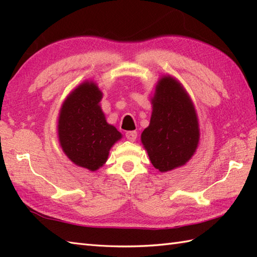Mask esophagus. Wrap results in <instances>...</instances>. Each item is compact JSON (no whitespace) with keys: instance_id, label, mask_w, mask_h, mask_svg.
Wrapping results in <instances>:
<instances>
[{"instance_id":"obj_1","label":"esophagus","mask_w":257,"mask_h":257,"mask_svg":"<svg viewBox=\"0 0 257 257\" xmlns=\"http://www.w3.org/2000/svg\"><path fill=\"white\" fill-rule=\"evenodd\" d=\"M125 138L129 141H135L137 139V132H128L125 133Z\"/></svg>"}]
</instances>
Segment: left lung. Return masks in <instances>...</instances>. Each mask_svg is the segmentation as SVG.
Wrapping results in <instances>:
<instances>
[{
	"label": "left lung",
	"instance_id": "8db88e82",
	"mask_svg": "<svg viewBox=\"0 0 257 257\" xmlns=\"http://www.w3.org/2000/svg\"><path fill=\"white\" fill-rule=\"evenodd\" d=\"M150 124L141 141L150 161L161 172L183 166L199 144V123L193 103L178 81L167 76L159 80L152 99Z\"/></svg>",
	"mask_w": 257,
	"mask_h": 257
}]
</instances>
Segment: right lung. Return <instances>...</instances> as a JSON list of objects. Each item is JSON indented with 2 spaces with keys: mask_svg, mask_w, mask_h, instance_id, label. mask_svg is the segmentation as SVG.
I'll list each match as a JSON object with an SVG mask.
<instances>
[{
  "mask_svg": "<svg viewBox=\"0 0 257 257\" xmlns=\"http://www.w3.org/2000/svg\"><path fill=\"white\" fill-rule=\"evenodd\" d=\"M102 94L94 83L78 86L59 112V143L75 165L95 171L106 162L109 150L121 134L108 124L99 101Z\"/></svg>",
  "mask_w": 257,
  "mask_h": 257,
  "instance_id": "right-lung-1",
  "label": "right lung"
}]
</instances>
